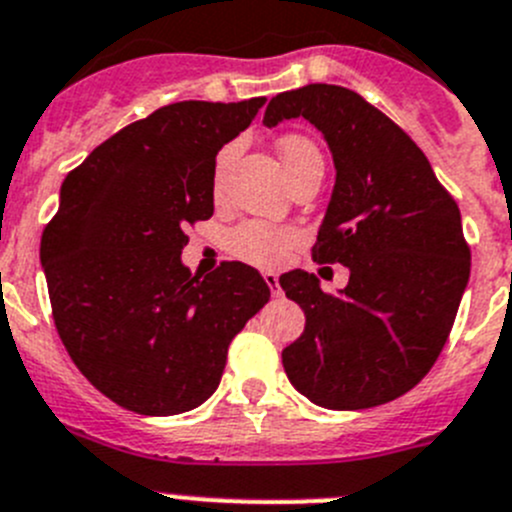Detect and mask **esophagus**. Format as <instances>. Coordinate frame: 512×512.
<instances>
[{
  "mask_svg": "<svg viewBox=\"0 0 512 512\" xmlns=\"http://www.w3.org/2000/svg\"><path fill=\"white\" fill-rule=\"evenodd\" d=\"M264 281H266V286H269V289H271V294H274V296H279V294H281L279 276L271 274V271H266V274H264Z\"/></svg>",
  "mask_w": 512,
  "mask_h": 512,
  "instance_id": "obj_1",
  "label": "esophagus"
}]
</instances>
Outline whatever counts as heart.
<instances>
[{"mask_svg": "<svg viewBox=\"0 0 512 512\" xmlns=\"http://www.w3.org/2000/svg\"><path fill=\"white\" fill-rule=\"evenodd\" d=\"M276 148H279L281 163H284L286 173H291L296 165L304 163L311 155H319L309 138L294 133L284 135V138L276 143ZM228 160H231V150H223L216 160V168H213V186L216 188H221ZM296 243H299V231L266 221L238 223V226L231 228L226 236V248L236 256V259L253 266H261V269H274V266H279L281 261L286 259L289 248L296 246Z\"/></svg>", "mask_w": 512, "mask_h": 512, "instance_id": "b5f03b06", "label": "heart"}]
</instances>
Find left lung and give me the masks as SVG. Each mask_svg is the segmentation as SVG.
<instances>
[{
  "label": "left lung",
  "mask_w": 512,
  "mask_h": 512,
  "mask_svg": "<svg viewBox=\"0 0 512 512\" xmlns=\"http://www.w3.org/2000/svg\"><path fill=\"white\" fill-rule=\"evenodd\" d=\"M304 118L332 150L337 180L311 259L344 264L324 294L309 271L279 279L304 309L281 352L289 382L326 410H367L410 392L440 357L470 279L460 208L415 140L339 85L279 92L264 125Z\"/></svg>",
  "instance_id": "left-lung-1"
}]
</instances>
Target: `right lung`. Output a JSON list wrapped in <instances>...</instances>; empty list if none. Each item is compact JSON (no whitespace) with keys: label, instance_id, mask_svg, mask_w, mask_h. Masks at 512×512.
I'll return each instance as SVG.
<instances>
[{"label":"right lung","instance_id":"add662e5","mask_svg":"<svg viewBox=\"0 0 512 512\" xmlns=\"http://www.w3.org/2000/svg\"><path fill=\"white\" fill-rule=\"evenodd\" d=\"M266 97L173 102L97 145L67 173L40 261L67 354L115 405L168 417L203 405L231 339L271 291L226 261L193 276L188 223L213 216V168Z\"/></svg>","mask_w":512,"mask_h":512}]
</instances>
